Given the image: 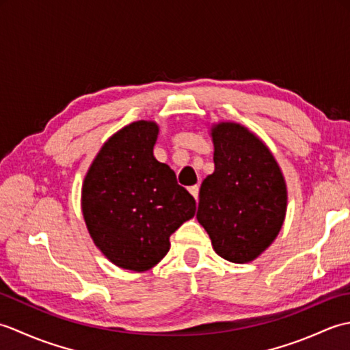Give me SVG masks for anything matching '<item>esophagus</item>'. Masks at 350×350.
<instances>
[{
    "label": "esophagus",
    "mask_w": 350,
    "mask_h": 350,
    "mask_svg": "<svg viewBox=\"0 0 350 350\" xmlns=\"http://www.w3.org/2000/svg\"><path fill=\"white\" fill-rule=\"evenodd\" d=\"M189 189V192H191V194H192V197H194L196 200H198V185H194V187H189L188 188Z\"/></svg>",
    "instance_id": "esophagus-1"
}]
</instances>
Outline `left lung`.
Segmentation results:
<instances>
[{
	"instance_id": "obj_1",
	"label": "left lung",
	"mask_w": 350,
	"mask_h": 350,
	"mask_svg": "<svg viewBox=\"0 0 350 350\" xmlns=\"http://www.w3.org/2000/svg\"><path fill=\"white\" fill-rule=\"evenodd\" d=\"M211 135L215 171L200 188L197 219L219 257L248 263L280 233L286 180L269 148L245 126L221 122Z\"/></svg>"
}]
</instances>
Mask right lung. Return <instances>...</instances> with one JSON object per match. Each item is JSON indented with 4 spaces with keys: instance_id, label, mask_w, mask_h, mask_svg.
<instances>
[{
    "instance_id": "add662e5",
    "label": "right lung",
    "mask_w": 350,
    "mask_h": 350,
    "mask_svg": "<svg viewBox=\"0 0 350 350\" xmlns=\"http://www.w3.org/2000/svg\"><path fill=\"white\" fill-rule=\"evenodd\" d=\"M159 126L133 122L102 146L83 183V215L93 242L123 269H152L170 236L196 215V200L156 161Z\"/></svg>"
}]
</instances>
